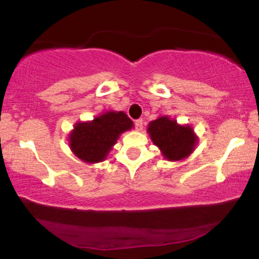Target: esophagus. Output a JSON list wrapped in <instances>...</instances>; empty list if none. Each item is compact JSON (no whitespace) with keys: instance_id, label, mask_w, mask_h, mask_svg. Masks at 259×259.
Instances as JSON below:
<instances>
[{"instance_id":"1","label":"esophagus","mask_w":259,"mask_h":259,"mask_svg":"<svg viewBox=\"0 0 259 259\" xmlns=\"http://www.w3.org/2000/svg\"><path fill=\"white\" fill-rule=\"evenodd\" d=\"M134 125H136V128L138 131H141L144 127V121L141 119H138V120H136V122H134Z\"/></svg>"}]
</instances>
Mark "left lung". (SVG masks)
<instances>
[{
	"label": "left lung",
	"mask_w": 259,
	"mask_h": 259,
	"mask_svg": "<svg viewBox=\"0 0 259 259\" xmlns=\"http://www.w3.org/2000/svg\"><path fill=\"white\" fill-rule=\"evenodd\" d=\"M147 132L155 146L169 161L183 160L192 153L198 138L192 127L179 125L168 116H159L150 122Z\"/></svg>",
	"instance_id": "obj_1"
}]
</instances>
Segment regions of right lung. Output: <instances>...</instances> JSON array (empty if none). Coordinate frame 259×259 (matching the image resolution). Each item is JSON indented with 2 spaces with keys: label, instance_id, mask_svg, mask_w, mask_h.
Returning <instances> with one entry per match:
<instances>
[{
  "label": "right lung",
  "instance_id": "add662e5",
  "mask_svg": "<svg viewBox=\"0 0 259 259\" xmlns=\"http://www.w3.org/2000/svg\"><path fill=\"white\" fill-rule=\"evenodd\" d=\"M133 127L123 112L108 111L92 121L77 122L69 134V147L84 162L104 161L119 136Z\"/></svg>",
  "mask_w": 259,
  "mask_h": 259
}]
</instances>
